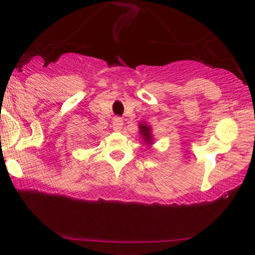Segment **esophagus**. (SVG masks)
<instances>
[{"label": "esophagus", "instance_id": "34e87169", "mask_svg": "<svg viewBox=\"0 0 255 255\" xmlns=\"http://www.w3.org/2000/svg\"><path fill=\"white\" fill-rule=\"evenodd\" d=\"M122 128H123V120L121 117L114 118L113 121V128L115 131H121Z\"/></svg>", "mask_w": 255, "mask_h": 255}]
</instances>
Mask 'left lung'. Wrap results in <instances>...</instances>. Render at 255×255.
<instances>
[{"label": "left lung", "instance_id": "obj_1", "mask_svg": "<svg viewBox=\"0 0 255 255\" xmlns=\"http://www.w3.org/2000/svg\"><path fill=\"white\" fill-rule=\"evenodd\" d=\"M139 128H140V133L142 134V137H144V140H146L148 142H151L152 140V135H151V128H149V127H147V125L145 124H140V127H139Z\"/></svg>", "mask_w": 255, "mask_h": 255}]
</instances>
